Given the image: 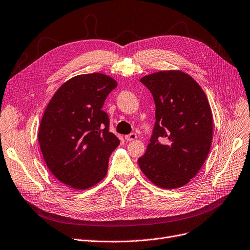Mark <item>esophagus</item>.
I'll list each match as a JSON object with an SVG mask.
<instances>
[{
  "label": "esophagus",
  "instance_id": "esophagus-1",
  "mask_svg": "<svg viewBox=\"0 0 250 250\" xmlns=\"http://www.w3.org/2000/svg\"><path fill=\"white\" fill-rule=\"evenodd\" d=\"M125 139L126 141H134V140L137 139V135H136L135 133H131L129 135L125 136Z\"/></svg>",
  "mask_w": 250,
  "mask_h": 250
}]
</instances>
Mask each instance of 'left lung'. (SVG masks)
<instances>
[{"label":"left lung","mask_w":250,"mask_h":250,"mask_svg":"<svg viewBox=\"0 0 250 250\" xmlns=\"http://www.w3.org/2000/svg\"><path fill=\"white\" fill-rule=\"evenodd\" d=\"M140 81L153 96L156 122L145 154L138 159L139 167L160 188L185 186L210 150L212 113L208 97L181 70L158 71Z\"/></svg>","instance_id":"1"}]
</instances>
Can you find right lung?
I'll use <instances>...</instances> for the list:
<instances>
[{
    "mask_svg": "<svg viewBox=\"0 0 250 250\" xmlns=\"http://www.w3.org/2000/svg\"><path fill=\"white\" fill-rule=\"evenodd\" d=\"M117 83L103 73L77 75L50 100L39 128L42 157L53 176L75 190L103 180L121 141L109 132L104 101Z\"/></svg>",
    "mask_w": 250,
    "mask_h": 250,
    "instance_id": "right-lung-1",
    "label": "right lung"
}]
</instances>
